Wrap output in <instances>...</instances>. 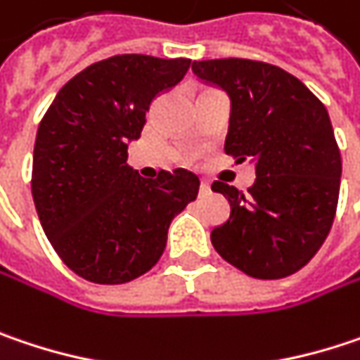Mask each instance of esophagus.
Here are the masks:
<instances>
[{
  "label": "esophagus",
  "instance_id": "1",
  "mask_svg": "<svg viewBox=\"0 0 360 360\" xmlns=\"http://www.w3.org/2000/svg\"><path fill=\"white\" fill-rule=\"evenodd\" d=\"M198 191H200V194H209L211 193V184H209L207 180H200V186H198Z\"/></svg>",
  "mask_w": 360,
  "mask_h": 360
}]
</instances>
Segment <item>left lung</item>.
I'll return each instance as SVG.
<instances>
[{
	"label": "left lung",
	"instance_id": "8db88e82",
	"mask_svg": "<svg viewBox=\"0 0 360 360\" xmlns=\"http://www.w3.org/2000/svg\"><path fill=\"white\" fill-rule=\"evenodd\" d=\"M193 73L231 100L225 153L256 162L248 193L213 182L231 207L213 248L254 278H285L316 256L336 215L342 160L328 110L276 65L211 59L194 61Z\"/></svg>",
	"mask_w": 360,
	"mask_h": 360
}]
</instances>
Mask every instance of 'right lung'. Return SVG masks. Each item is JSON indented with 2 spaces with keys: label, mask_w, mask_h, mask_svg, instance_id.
I'll use <instances>...</instances> for the list:
<instances>
[{
  "label": "right lung",
  "mask_w": 360,
  "mask_h": 360,
  "mask_svg": "<svg viewBox=\"0 0 360 360\" xmlns=\"http://www.w3.org/2000/svg\"><path fill=\"white\" fill-rule=\"evenodd\" d=\"M191 59L116 55L71 77L42 116L32 160V198L51 245L98 285H122L162 258L172 219L198 194L178 167L145 180L127 164L149 104L174 88Z\"/></svg>",
  "instance_id": "right-lung-1"
}]
</instances>
